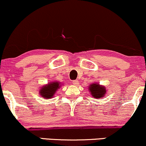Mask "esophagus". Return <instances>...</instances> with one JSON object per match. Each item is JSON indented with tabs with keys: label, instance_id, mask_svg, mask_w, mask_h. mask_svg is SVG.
<instances>
[{
	"label": "esophagus",
	"instance_id": "esophagus-1",
	"mask_svg": "<svg viewBox=\"0 0 146 146\" xmlns=\"http://www.w3.org/2000/svg\"><path fill=\"white\" fill-rule=\"evenodd\" d=\"M72 84H74V85H78V80H73V81H72Z\"/></svg>",
	"mask_w": 146,
	"mask_h": 146
}]
</instances>
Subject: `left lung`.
Returning <instances> with one entry per match:
<instances>
[{
	"label": "left lung",
	"instance_id": "1",
	"mask_svg": "<svg viewBox=\"0 0 146 146\" xmlns=\"http://www.w3.org/2000/svg\"><path fill=\"white\" fill-rule=\"evenodd\" d=\"M91 94L96 98H100L103 97L106 93V89L104 86H100L98 84H93L89 88Z\"/></svg>",
	"mask_w": 146,
	"mask_h": 146
}]
</instances>
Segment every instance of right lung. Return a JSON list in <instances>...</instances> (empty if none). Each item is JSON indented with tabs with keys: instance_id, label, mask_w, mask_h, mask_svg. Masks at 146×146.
<instances>
[{
	"instance_id": "add662e5",
	"label": "right lung",
	"mask_w": 146,
	"mask_h": 146,
	"mask_svg": "<svg viewBox=\"0 0 146 146\" xmlns=\"http://www.w3.org/2000/svg\"><path fill=\"white\" fill-rule=\"evenodd\" d=\"M60 86V83L58 82L49 83L48 85L43 86L42 89L40 90V94L44 98H52Z\"/></svg>"
}]
</instances>
